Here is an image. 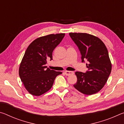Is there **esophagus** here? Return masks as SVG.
Here are the masks:
<instances>
[{"label":"esophagus","mask_w":124,"mask_h":124,"mask_svg":"<svg viewBox=\"0 0 124 124\" xmlns=\"http://www.w3.org/2000/svg\"><path fill=\"white\" fill-rule=\"evenodd\" d=\"M64 73L66 74V75H72L74 74V72H73V71H65Z\"/></svg>","instance_id":"34e87169"}]
</instances>
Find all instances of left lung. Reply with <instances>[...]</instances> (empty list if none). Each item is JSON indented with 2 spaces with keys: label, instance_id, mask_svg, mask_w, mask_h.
<instances>
[{
  "label": "left lung",
  "instance_id": "obj_1",
  "mask_svg": "<svg viewBox=\"0 0 124 124\" xmlns=\"http://www.w3.org/2000/svg\"><path fill=\"white\" fill-rule=\"evenodd\" d=\"M69 34L80 52L81 62L87 61L86 72H75L77 82L73 86L85 95L97 93L104 86L112 70L107 49L101 40L94 35L83 33Z\"/></svg>",
  "mask_w": 124,
  "mask_h": 124
}]
</instances>
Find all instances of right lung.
<instances>
[{
	"instance_id": "add662e5",
	"label": "right lung",
	"mask_w": 124,
	"mask_h": 124,
	"mask_svg": "<svg viewBox=\"0 0 124 124\" xmlns=\"http://www.w3.org/2000/svg\"><path fill=\"white\" fill-rule=\"evenodd\" d=\"M64 35L60 33L40 37L27 47L20 64L19 75L31 95L39 96L49 91L56 77L62 73L51 70L46 64L48 60H52V52Z\"/></svg>"
}]
</instances>
